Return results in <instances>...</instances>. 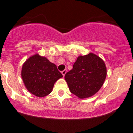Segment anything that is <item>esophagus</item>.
I'll return each instance as SVG.
<instances>
[{
    "label": "esophagus",
    "mask_w": 133,
    "mask_h": 133,
    "mask_svg": "<svg viewBox=\"0 0 133 133\" xmlns=\"http://www.w3.org/2000/svg\"><path fill=\"white\" fill-rule=\"evenodd\" d=\"M66 72H67V70L66 69H64V71H62V75L63 76H65V73H66Z\"/></svg>",
    "instance_id": "esophagus-1"
}]
</instances>
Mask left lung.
Segmentation results:
<instances>
[{
    "instance_id": "8db88e82",
    "label": "left lung",
    "mask_w": 133,
    "mask_h": 133,
    "mask_svg": "<svg viewBox=\"0 0 133 133\" xmlns=\"http://www.w3.org/2000/svg\"><path fill=\"white\" fill-rule=\"evenodd\" d=\"M106 75L104 62L91 53L78 57L73 69L65 74V80L71 93L80 98H85L98 91Z\"/></svg>"
}]
</instances>
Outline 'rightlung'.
I'll use <instances>...</instances> for the list:
<instances>
[{"mask_svg": "<svg viewBox=\"0 0 133 133\" xmlns=\"http://www.w3.org/2000/svg\"><path fill=\"white\" fill-rule=\"evenodd\" d=\"M21 75L27 89L38 97L49 95L56 81L63 76L55 64L38 54L25 62Z\"/></svg>", "mask_w": 133, "mask_h": 133, "instance_id": "add662e5", "label": "right lung"}]
</instances>
